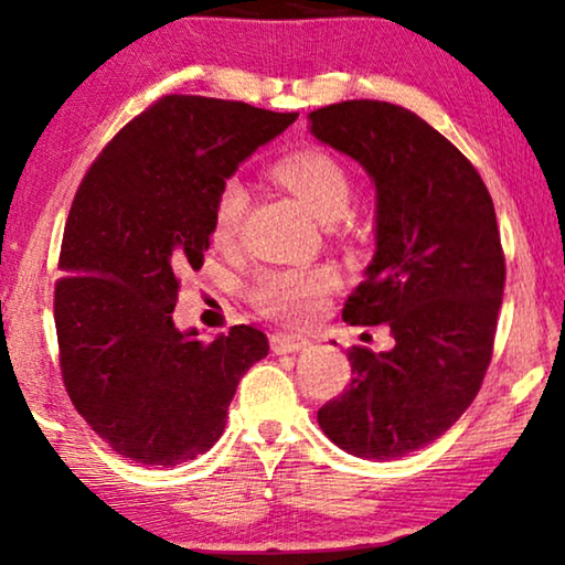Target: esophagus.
I'll list each match as a JSON object with an SVG mask.
<instances>
[{
    "label": "esophagus",
    "instance_id": "obj_1",
    "mask_svg": "<svg viewBox=\"0 0 565 565\" xmlns=\"http://www.w3.org/2000/svg\"><path fill=\"white\" fill-rule=\"evenodd\" d=\"M306 344H308L306 337H300V334H282V331H277V334L269 337V347H273L275 354L298 352V350H303Z\"/></svg>",
    "mask_w": 565,
    "mask_h": 565
}]
</instances>
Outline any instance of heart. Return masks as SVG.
I'll return each mask as SVG.
<instances>
[{
    "label": "heart",
    "mask_w": 565,
    "mask_h": 565,
    "mask_svg": "<svg viewBox=\"0 0 565 565\" xmlns=\"http://www.w3.org/2000/svg\"><path fill=\"white\" fill-rule=\"evenodd\" d=\"M273 174L321 221H334L350 203V177L344 167L321 149H300L277 161ZM246 188L228 177L215 192L211 236L215 244H228L242 226L246 211ZM337 275L327 265L267 269L252 285V300L262 313L275 319L303 323L319 311L321 300L334 288Z\"/></svg>",
    "instance_id": "b5f03b06"
}]
</instances>
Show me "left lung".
I'll list each match as a JSON object with an SVG mask.
<instances>
[{"label":"left lung","mask_w":565,"mask_h":565,"mask_svg":"<svg viewBox=\"0 0 565 565\" xmlns=\"http://www.w3.org/2000/svg\"><path fill=\"white\" fill-rule=\"evenodd\" d=\"M308 120L375 184V257L344 321L396 339L347 352L354 377L319 427L354 458L396 460L443 437L489 370L507 277L497 211L476 167L406 107L350 99Z\"/></svg>","instance_id":"8db88e82"}]
</instances>
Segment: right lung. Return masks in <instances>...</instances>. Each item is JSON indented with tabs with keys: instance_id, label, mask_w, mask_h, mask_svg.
<instances>
[{
	"instance_id": "obj_1",
	"label": "right lung",
	"mask_w": 565,
	"mask_h": 565,
	"mask_svg": "<svg viewBox=\"0 0 565 565\" xmlns=\"http://www.w3.org/2000/svg\"><path fill=\"white\" fill-rule=\"evenodd\" d=\"M298 113L167 95L120 128L84 174L61 242V375L84 422L122 458L172 468L211 450L267 337L213 342L172 313L182 269L203 267L215 192Z\"/></svg>"
}]
</instances>
